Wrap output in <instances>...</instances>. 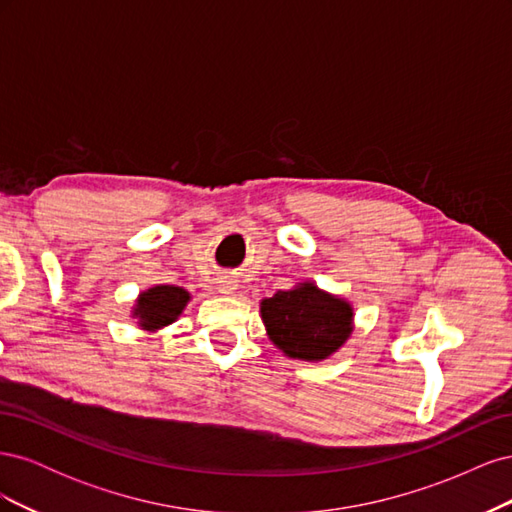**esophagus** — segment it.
Listing matches in <instances>:
<instances>
[{
  "instance_id": "34e87169",
  "label": "esophagus",
  "mask_w": 512,
  "mask_h": 512,
  "mask_svg": "<svg viewBox=\"0 0 512 512\" xmlns=\"http://www.w3.org/2000/svg\"><path fill=\"white\" fill-rule=\"evenodd\" d=\"M218 290L222 294H232V292L237 290V280H232L230 275H222L220 280H218Z\"/></svg>"
}]
</instances>
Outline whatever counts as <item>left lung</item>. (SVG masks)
<instances>
[{"label": "left lung", "mask_w": 512, "mask_h": 512, "mask_svg": "<svg viewBox=\"0 0 512 512\" xmlns=\"http://www.w3.org/2000/svg\"><path fill=\"white\" fill-rule=\"evenodd\" d=\"M260 318L277 350L309 363L331 359L354 331L352 303L312 280L262 299Z\"/></svg>", "instance_id": "1"}]
</instances>
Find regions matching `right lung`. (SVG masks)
Returning a JSON list of instances; mask_svg holds the SVG:
<instances>
[{"label": "right lung", "mask_w": 512, "mask_h": 512, "mask_svg": "<svg viewBox=\"0 0 512 512\" xmlns=\"http://www.w3.org/2000/svg\"><path fill=\"white\" fill-rule=\"evenodd\" d=\"M190 299L192 294L181 286L156 284L138 294L130 316L136 320V327L141 331L158 333L183 314Z\"/></svg>", "instance_id": "right-lung-1"}]
</instances>
